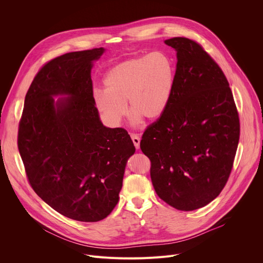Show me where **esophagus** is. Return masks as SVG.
<instances>
[{
  "mask_svg": "<svg viewBox=\"0 0 263 263\" xmlns=\"http://www.w3.org/2000/svg\"><path fill=\"white\" fill-rule=\"evenodd\" d=\"M131 138H132V141H133L135 147H136V148H139L140 137H139L137 134H135V133H131Z\"/></svg>",
  "mask_w": 263,
  "mask_h": 263,
  "instance_id": "1",
  "label": "esophagus"
}]
</instances>
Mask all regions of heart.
Segmentation results:
<instances>
[{"label":"heart","mask_w":263,"mask_h":263,"mask_svg":"<svg viewBox=\"0 0 263 263\" xmlns=\"http://www.w3.org/2000/svg\"><path fill=\"white\" fill-rule=\"evenodd\" d=\"M175 78L176 68L171 56L154 51L112 67L104 78V91L96 90L93 102L111 126H118L126 117V103L135 123L141 118L155 121L170 104Z\"/></svg>","instance_id":"heart-1"}]
</instances>
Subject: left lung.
Returning <instances> with one entry per match:
<instances>
[{"instance_id": "left-lung-1", "label": "left lung", "mask_w": 263, "mask_h": 263, "mask_svg": "<svg viewBox=\"0 0 263 263\" xmlns=\"http://www.w3.org/2000/svg\"><path fill=\"white\" fill-rule=\"evenodd\" d=\"M177 51L174 91L164 114L144 130L140 148L151 161L152 183L170 206L192 211L223 190L240 135L229 82L196 41H165Z\"/></svg>"}]
</instances>
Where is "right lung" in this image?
<instances>
[{"mask_svg":"<svg viewBox=\"0 0 263 263\" xmlns=\"http://www.w3.org/2000/svg\"><path fill=\"white\" fill-rule=\"evenodd\" d=\"M104 49L56 57L27 91L17 146L28 181L60 214L93 222L119 202L127 159L135 146L124 128H106L93 102L90 70ZM57 94L71 98L59 100Z\"/></svg>","mask_w":263,"mask_h":263,"instance_id":"right-lung-1","label":"right lung"}]
</instances>
